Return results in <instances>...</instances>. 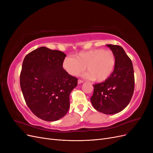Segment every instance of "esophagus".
Instances as JSON below:
<instances>
[{"instance_id":"esophagus-1","label":"esophagus","mask_w":153,"mask_h":153,"mask_svg":"<svg viewBox=\"0 0 153 153\" xmlns=\"http://www.w3.org/2000/svg\"><path fill=\"white\" fill-rule=\"evenodd\" d=\"M83 82H84V81H83V80H78V84H82V83H83Z\"/></svg>"}]
</instances>
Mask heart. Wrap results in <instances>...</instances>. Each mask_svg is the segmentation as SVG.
Listing matches in <instances>:
<instances>
[{
    "instance_id": "1",
    "label": "heart",
    "mask_w": 153,
    "mask_h": 153,
    "mask_svg": "<svg viewBox=\"0 0 153 153\" xmlns=\"http://www.w3.org/2000/svg\"><path fill=\"white\" fill-rule=\"evenodd\" d=\"M115 64L116 59L112 52L99 48L78 53L75 58L67 57L64 59L62 66L71 76L79 75L86 67L89 72L85 73V77L103 82L112 75Z\"/></svg>"
}]
</instances>
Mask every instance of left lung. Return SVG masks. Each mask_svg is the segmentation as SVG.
<instances>
[{
  "label": "left lung",
  "instance_id": "left-lung-1",
  "mask_svg": "<svg viewBox=\"0 0 153 153\" xmlns=\"http://www.w3.org/2000/svg\"><path fill=\"white\" fill-rule=\"evenodd\" d=\"M106 46L115 55V68L107 80L93 84L91 101L96 110L105 114H115L124 110L130 102L135 78L132 62L124 49L119 45Z\"/></svg>",
  "mask_w": 153,
  "mask_h": 153
}]
</instances>
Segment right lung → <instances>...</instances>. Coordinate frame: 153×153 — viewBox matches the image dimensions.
<instances>
[{"mask_svg":"<svg viewBox=\"0 0 153 153\" xmlns=\"http://www.w3.org/2000/svg\"><path fill=\"white\" fill-rule=\"evenodd\" d=\"M66 56L61 51L42 47L27 54L23 61V96L32 112L44 121H57L69 110V94L78 79L64 69Z\"/></svg>","mask_w":153,"mask_h":153,"instance_id":"add662e5","label":"right lung"}]
</instances>
